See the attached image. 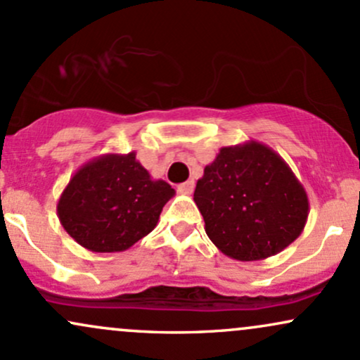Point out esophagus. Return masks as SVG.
I'll return each mask as SVG.
<instances>
[{
  "mask_svg": "<svg viewBox=\"0 0 360 360\" xmlns=\"http://www.w3.org/2000/svg\"><path fill=\"white\" fill-rule=\"evenodd\" d=\"M194 191V181H186V183L177 186V193L191 194Z\"/></svg>",
  "mask_w": 360,
  "mask_h": 360,
  "instance_id": "1",
  "label": "esophagus"
}]
</instances>
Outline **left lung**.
I'll list each match as a JSON object with an SVG mask.
<instances>
[{"label":"left lung","mask_w":360,"mask_h":360,"mask_svg":"<svg viewBox=\"0 0 360 360\" xmlns=\"http://www.w3.org/2000/svg\"><path fill=\"white\" fill-rule=\"evenodd\" d=\"M194 203L210 240L242 262L286 249L309 213L308 194L286 160L255 140L220 148L198 179Z\"/></svg>","instance_id":"8db88e82"}]
</instances>
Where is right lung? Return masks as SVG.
<instances>
[{"mask_svg":"<svg viewBox=\"0 0 360 360\" xmlns=\"http://www.w3.org/2000/svg\"><path fill=\"white\" fill-rule=\"evenodd\" d=\"M176 191L152 179L135 152L103 154L74 172L57 201L64 230L91 252H123L155 229Z\"/></svg>","mask_w":360,"mask_h":360,"instance_id":"right-lung-1","label":"right lung"}]
</instances>
